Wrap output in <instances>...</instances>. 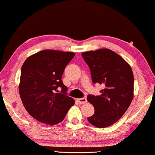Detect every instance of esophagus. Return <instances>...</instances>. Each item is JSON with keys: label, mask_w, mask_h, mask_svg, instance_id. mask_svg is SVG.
<instances>
[{"label": "esophagus", "mask_w": 155, "mask_h": 155, "mask_svg": "<svg viewBox=\"0 0 155 155\" xmlns=\"http://www.w3.org/2000/svg\"><path fill=\"white\" fill-rule=\"evenodd\" d=\"M78 101L79 102V104H85V103H87V99H86V98H79V99H78Z\"/></svg>", "instance_id": "1"}]
</instances>
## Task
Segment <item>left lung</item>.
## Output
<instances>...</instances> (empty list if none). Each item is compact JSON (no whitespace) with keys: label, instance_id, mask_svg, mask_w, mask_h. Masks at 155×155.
<instances>
[{"label":"left lung","instance_id":"obj_1","mask_svg":"<svg viewBox=\"0 0 155 155\" xmlns=\"http://www.w3.org/2000/svg\"><path fill=\"white\" fill-rule=\"evenodd\" d=\"M91 70L92 82L104 85L100 95H88L95 112L87 120L95 127L115 124L130 106L134 97V74L130 65L114 51L101 49L82 53Z\"/></svg>","mask_w":155,"mask_h":155}]
</instances>
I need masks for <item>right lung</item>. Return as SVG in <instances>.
<instances>
[{"mask_svg": "<svg viewBox=\"0 0 155 155\" xmlns=\"http://www.w3.org/2000/svg\"><path fill=\"white\" fill-rule=\"evenodd\" d=\"M74 56V52L47 49L28 57L23 64L19 94L24 108L37 121L60 123L74 104L62 81L64 68Z\"/></svg>", "mask_w": 155, "mask_h": 155, "instance_id": "right-lung-1", "label": "right lung"}]
</instances>
